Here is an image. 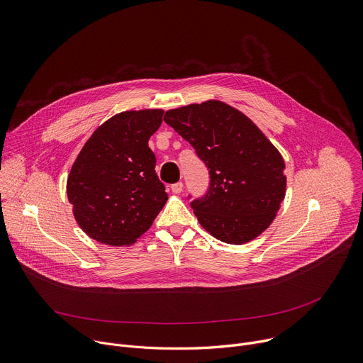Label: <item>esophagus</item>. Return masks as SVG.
Returning a JSON list of instances; mask_svg holds the SVG:
<instances>
[{"label":"esophagus","mask_w":363,"mask_h":363,"mask_svg":"<svg viewBox=\"0 0 363 363\" xmlns=\"http://www.w3.org/2000/svg\"><path fill=\"white\" fill-rule=\"evenodd\" d=\"M182 188H184V184L179 181V182H175V184H172L171 185V189H172V192L174 194H179L181 191H182Z\"/></svg>","instance_id":"1"}]
</instances>
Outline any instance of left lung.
<instances>
[{
	"instance_id": "8db88e82",
	"label": "left lung",
	"mask_w": 363,
	"mask_h": 363,
	"mask_svg": "<svg viewBox=\"0 0 363 363\" xmlns=\"http://www.w3.org/2000/svg\"><path fill=\"white\" fill-rule=\"evenodd\" d=\"M164 121L208 169L206 192L188 195L199 224L228 244L260 235L286 194L284 161L273 143L244 113L218 100L168 111Z\"/></svg>"
}]
</instances>
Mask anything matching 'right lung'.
<instances>
[{
	"mask_svg": "<svg viewBox=\"0 0 363 363\" xmlns=\"http://www.w3.org/2000/svg\"><path fill=\"white\" fill-rule=\"evenodd\" d=\"M164 111L122 112L84 143L67 178L80 228L99 242L128 245L149 230L168 199L147 146Z\"/></svg>",
	"mask_w": 363,
	"mask_h": 363,
	"instance_id": "right-lung-1",
	"label": "right lung"
}]
</instances>
